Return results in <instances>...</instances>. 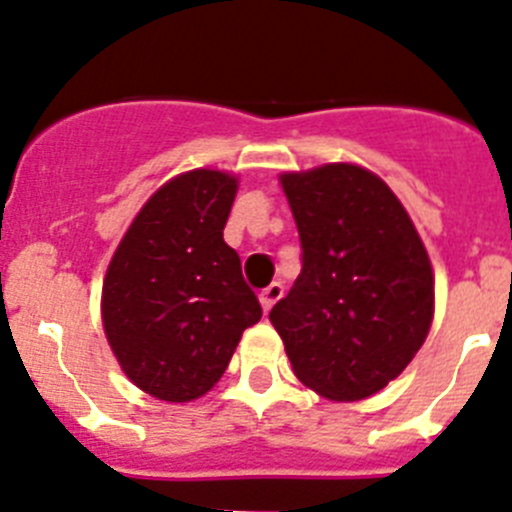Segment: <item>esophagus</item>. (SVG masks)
<instances>
[{
    "mask_svg": "<svg viewBox=\"0 0 512 512\" xmlns=\"http://www.w3.org/2000/svg\"><path fill=\"white\" fill-rule=\"evenodd\" d=\"M283 293H285V288H283V283H273V285H267L265 290H262L260 293V303H262V311H270V308L275 306V303L280 301V298H283Z\"/></svg>",
    "mask_w": 512,
    "mask_h": 512,
    "instance_id": "34e87169",
    "label": "esophagus"
}]
</instances>
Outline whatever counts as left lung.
I'll list each match as a JSON object with an SVG mask.
<instances>
[{"mask_svg": "<svg viewBox=\"0 0 512 512\" xmlns=\"http://www.w3.org/2000/svg\"><path fill=\"white\" fill-rule=\"evenodd\" d=\"M301 275L270 311L293 372L329 400H362L408 367L434 319V270L385 181L349 163L283 173Z\"/></svg>", "mask_w": 512, "mask_h": 512, "instance_id": "obj_1", "label": "left lung"}]
</instances>
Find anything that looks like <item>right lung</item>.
<instances>
[{
    "mask_svg": "<svg viewBox=\"0 0 512 512\" xmlns=\"http://www.w3.org/2000/svg\"><path fill=\"white\" fill-rule=\"evenodd\" d=\"M237 178L188 170L147 199L109 262L101 319L137 388L188 403L214 388L262 308L224 242Z\"/></svg>",
    "mask_w": 512,
    "mask_h": 512,
    "instance_id": "add662e5",
    "label": "right lung"
}]
</instances>
